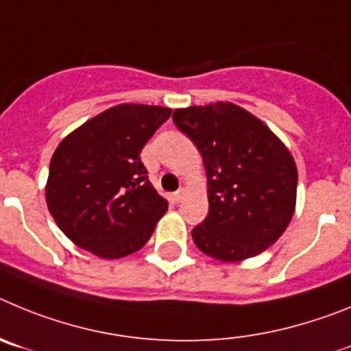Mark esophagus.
I'll list each match as a JSON object with an SVG mask.
<instances>
[{
	"instance_id": "34e87169",
	"label": "esophagus",
	"mask_w": 351,
	"mask_h": 351,
	"mask_svg": "<svg viewBox=\"0 0 351 351\" xmlns=\"http://www.w3.org/2000/svg\"><path fill=\"white\" fill-rule=\"evenodd\" d=\"M173 197H175L176 203H180V201H182V199L185 197V189H178V191H176L175 194H173Z\"/></svg>"
}]
</instances>
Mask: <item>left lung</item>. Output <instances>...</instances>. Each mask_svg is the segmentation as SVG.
Returning a JSON list of instances; mask_svg holds the SVG:
<instances>
[{
    "instance_id": "1",
    "label": "left lung",
    "mask_w": 351,
    "mask_h": 351,
    "mask_svg": "<svg viewBox=\"0 0 351 351\" xmlns=\"http://www.w3.org/2000/svg\"><path fill=\"white\" fill-rule=\"evenodd\" d=\"M173 121L206 169L210 211L192 230L195 246L220 262L267 250L289 227L298 201V166L285 143L229 101L176 108Z\"/></svg>"
}]
</instances>
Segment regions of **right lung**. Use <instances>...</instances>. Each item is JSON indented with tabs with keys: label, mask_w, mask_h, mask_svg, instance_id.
I'll list each match as a JSON object with an SVG mask.
<instances>
[{
	"label": "right lung",
	"mask_w": 351,
	"mask_h": 351,
	"mask_svg": "<svg viewBox=\"0 0 351 351\" xmlns=\"http://www.w3.org/2000/svg\"><path fill=\"white\" fill-rule=\"evenodd\" d=\"M171 108L122 103L71 131L50 159L45 201L68 239L113 261L143 248L168 201L140 159Z\"/></svg>",
	"instance_id": "add662e5"
}]
</instances>
